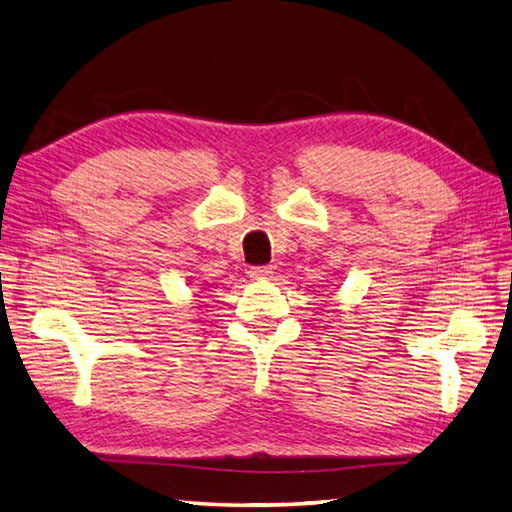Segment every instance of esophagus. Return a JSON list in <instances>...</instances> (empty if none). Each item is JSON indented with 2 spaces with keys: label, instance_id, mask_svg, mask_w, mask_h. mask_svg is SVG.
<instances>
[{
  "label": "esophagus",
  "instance_id": "obj_1",
  "mask_svg": "<svg viewBox=\"0 0 512 512\" xmlns=\"http://www.w3.org/2000/svg\"><path fill=\"white\" fill-rule=\"evenodd\" d=\"M250 280H268V277L273 275V271L268 266H255V268H250Z\"/></svg>",
  "mask_w": 512,
  "mask_h": 512
}]
</instances>
